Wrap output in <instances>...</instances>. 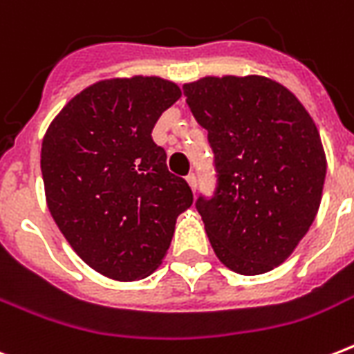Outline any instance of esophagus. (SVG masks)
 Here are the masks:
<instances>
[{
	"label": "esophagus",
	"mask_w": 354,
	"mask_h": 354,
	"mask_svg": "<svg viewBox=\"0 0 354 354\" xmlns=\"http://www.w3.org/2000/svg\"><path fill=\"white\" fill-rule=\"evenodd\" d=\"M187 182L189 185H191V189H193V193H196V185H198V183H196V174H194V172H189Z\"/></svg>",
	"instance_id": "obj_1"
}]
</instances>
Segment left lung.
I'll return each mask as SVG.
<instances>
[{"instance_id":"8db88e82","label":"left lung","mask_w":354,"mask_h":354,"mask_svg":"<svg viewBox=\"0 0 354 354\" xmlns=\"http://www.w3.org/2000/svg\"><path fill=\"white\" fill-rule=\"evenodd\" d=\"M183 95L213 150L216 187L196 209L216 257L242 275L274 270L316 218L327 161L313 118L266 77H205Z\"/></svg>"}]
</instances>
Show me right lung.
Wrapping results in <instances>:
<instances>
[{"label": "right lung", "instance_id": "obj_1", "mask_svg": "<svg viewBox=\"0 0 354 354\" xmlns=\"http://www.w3.org/2000/svg\"><path fill=\"white\" fill-rule=\"evenodd\" d=\"M160 77L101 80L62 108L41 143L47 207L77 255L110 279L158 268L189 183L167 169L152 128L180 99Z\"/></svg>", "mask_w": 354, "mask_h": 354}]
</instances>
